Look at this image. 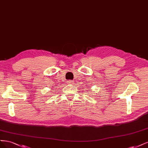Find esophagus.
<instances>
[{
  "label": "esophagus",
  "mask_w": 148,
  "mask_h": 148,
  "mask_svg": "<svg viewBox=\"0 0 148 148\" xmlns=\"http://www.w3.org/2000/svg\"><path fill=\"white\" fill-rule=\"evenodd\" d=\"M73 82H74V81H73V80H70V81H69V83L71 84H74Z\"/></svg>",
  "instance_id": "1"
}]
</instances>
